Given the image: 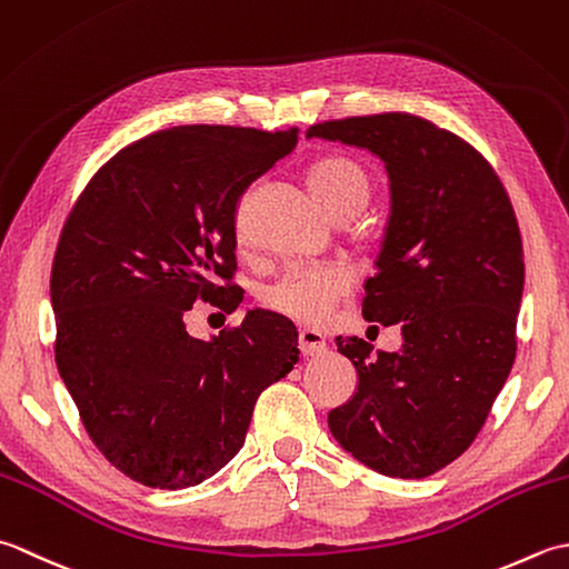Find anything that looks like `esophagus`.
<instances>
[{
  "mask_svg": "<svg viewBox=\"0 0 569 569\" xmlns=\"http://www.w3.org/2000/svg\"><path fill=\"white\" fill-rule=\"evenodd\" d=\"M299 351L301 356H321L327 351V339L317 329H301L299 331Z\"/></svg>",
  "mask_w": 569,
  "mask_h": 569,
  "instance_id": "34e87169",
  "label": "esophagus"
}]
</instances>
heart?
<instances>
[{"mask_svg":"<svg viewBox=\"0 0 569 569\" xmlns=\"http://www.w3.org/2000/svg\"><path fill=\"white\" fill-rule=\"evenodd\" d=\"M307 181L319 206L333 220L356 216L368 203L370 183L366 171L349 159H319L309 169ZM351 274L341 268H333V264L292 270L268 289L264 301L284 317L305 323H321L331 315L336 301L351 292Z\"/></svg>","mask_w":569,"mask_h":569,"instance_id":"heart-1","label":"heart"}]
</instances>
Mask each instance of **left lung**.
<instances>
[{
    "label": "left lung",
    "mask_w": 569,
    "mask_h": 569,
    "mask_svg": "<svg viewBox=\"0 0 569 569\" xmlns=\"http://www.w3.org/2000/svg\"><path fill=\"white\" fill-rule=\"evenodd\" d=\"M307 137L386 164L390 220L363 317L400 323L402 349L339 336L358 373L329 430L378 473L425 479L469 449L516 361L523 240L511 199L477 149L430 120L382 112L311 124Z\"/></svg>",
    "instance_id": "8db88e82"
}]
</instances>
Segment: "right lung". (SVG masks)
I'll use <instances>...</instances> for the list:
<instances>
[{
	"instance_id": "1",
	"label": "right lung",
	"mask_w": 569,
	"mask_h": 569,
	"mask_svg": "<svg viewBox=\"0 0 569 569\" xmlns=\"http://www.w3.org/2000/svg\"><path fill=\"white\" fill-rule=\"evenodd\" d=\"M297 127L183 124L120 149L68 216L51 270L56 366L114 469L152 489L211 479L246 442L254 400L295 368L297 329L252 309L211 339L196 299L236 311V213L297 147Z\"/></svg>"
}]
</instances>
